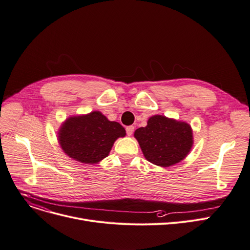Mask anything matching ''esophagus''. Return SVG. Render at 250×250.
Listing matches in <instances>:
<instances>
[{"instance_id":"esophagus-1","label":"esophagus","mask_w":250,"mask_h":250,"mask_svg":"<svg viewBox=\"0 0 250 250\" xmlns=\"http://www.w3.org/2000/svg\"><path fill=\"white\" fill-rule=\"evenodd\" d=\"M125 130H126V135L130 137V136L132 135V132H134V130H135V126H134V125H129V126H126Z\"/></svg>"}]
</instances>
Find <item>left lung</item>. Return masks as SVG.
Wrapping results in <instances>:
<instances>
[{"instance_id": "1", "label": "left lung", "mask_w": 250, "mask_h": 250, "mask_svg": "<svg viewBox=\"0 0 250 250\" xmlns=\"http://www.w3.org/2000/svg\"><path fill=\"white\" fill-rule=\"evenodd\" d=\"M134 137L144 157L163 168L184 160L194 144L193 130L188 123L161 114L151 116L145 127L136 129Z\"/></svg>"}]
</instances>
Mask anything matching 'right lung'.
Returning a JSON list of instances; mask_svg holds the SVG:
<instances>
[{
  "label": "right lung",
  "mask_w": 250,
  "mask_h": 250,
  "mask_svg": "<svg viewBox=\"0 0 250 250\" xmlns=\"http://www.w3.org/2000/svg\"><path fill=\"white\" fill-rule=\"evenodd\" d=\"M125 136L124 126L110 122L101 111L72 115L58 130V143L70 159L82 164H97L106 158L114 142Z\"/></svg>",
  "instance_id": "add662e5"
}]
</instances>
